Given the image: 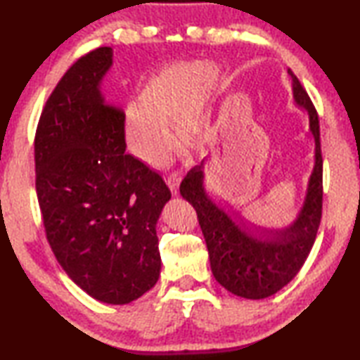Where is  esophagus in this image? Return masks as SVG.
Wrapping results in <instances>:
<instances>
[{
	"instance_id": "esophagus-1",
	"label": "esophagus",
	"mask_w": 360,
	"mask_h": 360,
	"mask_svg": "<svg viewBox=\"0 0 360 360\" xmlns=\"http://www.w3.org/2000/svg\"><path fill=\"white\" fill-rule=\"evenodd\" d=\"M181 181H182V178H181V174L179 173H172V174H168V178H167V182H168V186H169V188H172V192L176 195V193H179V186H181Z\"/></svg>"
}]
</instances>
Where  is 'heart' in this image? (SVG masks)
Returning <instances> with one entry per match:
<instances>
[{"instance_id":"b5f03b06","label":"heart","mask_w":360,"mask_h":360,"mask_svg":"<svg viewBox=\"0 0 360 360\" xmlns=\"http://www.w3.org/2000/svg\"><path fill=\"white\" fill-rule=\"evenodd\" d=\"M211 77V65L186 62L168 66L143 85L136 108H130L125 119L127 141L141 160L152 165L167 160L176 146L169 129L181 130L184 138L198 135L197 111Z\"/></svg>"}]
</instances>
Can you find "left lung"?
I'll return each mask as SVG.
<instances>
[{"label":"left lung","mask_w":360,"mask_h":360,"mask_svg":"<svg viewBox=\"0 0 360 360\" xmlns=\"http://www.w3.org/2000/svg\"><path fill=\"white\" fill-rule=\"evenodd\" d=\"M292 77V89L298 105L309 114V130L316 141V165L309 179L307 200L300 216L292 227L264 233L266 241H259L241 230L222 210L211 202L203 188L202 165L192 168L181 182V195L197 211L200 229L208 246L211 271L216 281L231 294L260 300L266 298L300 271L314 245L322 216V152L318 111L298 81ZM245 227V224L240 221Z\"/></svg>","instance_id":"8db88e82"}]
</instances>
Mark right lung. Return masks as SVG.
Listing matches in <instances>:
<instances>
[{"label":"right lung","mask_w":360,"mask_h":360,"mask_svg":"<svg viewBox=\"0 0 360 360\" xmlns=\"http://www.w3.org/2000/svg\"><path fill=\"white\" fill-rule=\"evenodd\" d=\"M111 63V47L85 53L47 98L34 135L36 193L66 275L95 300L125 304L160 276L155 224L172 192L125 154V114L98 89Z\"/></svg>","instance_id":"add662e5"}]
</instances>
